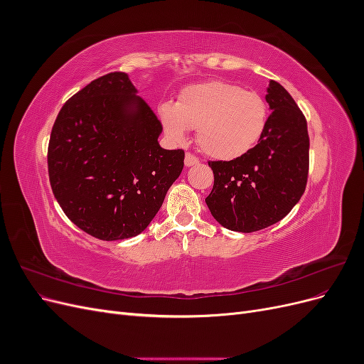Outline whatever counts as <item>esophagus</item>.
Wrapping results in <instances>:
<instances>
[{
    "label": "esophagus",
    "mask_w": 364,
    "mask_h": 364,
    "mask_svg": "<svg viewBox=\"0 0 364 364\" xmlns=\"http://www.w3.org/2000/svg\"><path fill=\"white\" fill-rule=\"evenodd\" d=\"M200 161L199 158H196L194 155H191V153H186L185 155V165L186 167H193V165H199Z\"/></svg>",
    "instance_id": "1"
}]
</instances>
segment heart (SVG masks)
Wrapping results in <instances>:
<instances>
[{
  "instance_id": "obj_1",
  "label": "heart",
  "mask_w": 364,
  "mask_h": 364,
  "mask_svg": "<svg viewBox=\"0 0 364 364\" xmlns=\"http://www.w3.org/2000/svg\"><path fill=\"white\" fill-rule=\"evenodd\" d=\"M159 118L171 141L183 142L190 129H197V144L205 155L234 161L258 146L267 129L269 107L257 91L208 80L183 87L176 105H161Z\"/></svg>"
}]
</instances>
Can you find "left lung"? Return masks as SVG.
I'll return each instance as SVG.
<instances>
[{"instance_id":"left-lung-1","label":"left lung","mask_w":364,"mask_h":364,"mask_svg":"<svg viewBox=\"0 0 364 364\" xmlns=\"http://www.w3.org/2000/svg\"><path fill=\"white\" fill-rule=\"evenodd\" d=\"M272 114L258 146L234 161L209 162L214 186L205 202L223 228L255 232L278 223L299 202L308 178L306 119L293 97L270 80Z\"/></svg>"}]
</instances>
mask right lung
Here are the masks:
<instances>
[{"mask_svg": "<svg viewBox=\"0 0 364 364\" xmlns=\"http://www.w3.org/2000/svg\"><path fill=\"white\" fill-rule=\"evenodd\" d=\"M126 73L98 77L63 105L48 144L51 190L86 234L114 241L144 230L183 168Z\"/></svg>", "mask_w": 364, "mask_h": 364, "instance_id": "right-lung-1", "label": "right lung"}]
</instances>
